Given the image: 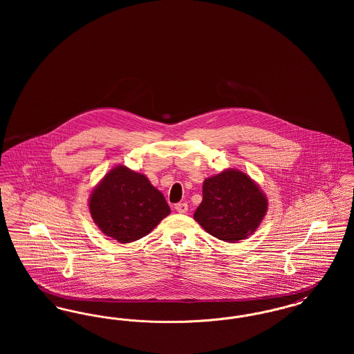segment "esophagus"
<instances>
[{
	"label": "esophagus",
	"mask_w": 354,
	"mask_h": 354,
	"mask_svg": "<svg viewBox=\"0 0 354 354\" xmlns=\"http://www.w3.org/2000/svg\"><path fill=\"white\" fill-rule=\"evenodd\" d=\"M175 209L179 214H185L188 211V205H187V203H178V204H175Z\"/></svg>",
	"instance_id": "34e87169"
}]
</instances>
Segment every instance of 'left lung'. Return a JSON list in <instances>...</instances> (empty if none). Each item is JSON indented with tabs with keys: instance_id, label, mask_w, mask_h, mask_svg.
<instances>
[{
	"instance_id": "obj_1",
	"label": "left lung",
	"mask_w": 354,
	"mask_h": 354,
	"mask_svg": "<svg viewBox=\"0 0 354 354\" xmlns=\"http://www.w3.org/2000/svg\"><path fill=\"white\" fill-rule=\"evenodd\" d=\"M267 199L251 178L228 169L203 183L195 220L214 237L236 243L252 235L267 212Z\"/></svg>"
}]
</instances>
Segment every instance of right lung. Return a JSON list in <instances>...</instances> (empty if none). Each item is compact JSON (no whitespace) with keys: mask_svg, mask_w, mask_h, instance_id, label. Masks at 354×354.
<instances>
[{"mask_svg":"<svg viewBox=\"0 0 354 354\" xmlns=\"http://www.w3.org/2000/svg\"><path fill=\"white\" fill-rule=\"evenodd\" d=\"M88 207L102 232L119 243L149 235L171 211L162 192L145 175L124 166L103 178L93 191Z\"/></svg>","mask_w":354,"mask_h":354,"instance_id":"right-lung-1","label":"right lung"}]
</instances>
